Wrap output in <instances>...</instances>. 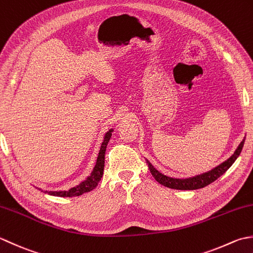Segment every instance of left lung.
I'll return each mask as SVG.
<instances>
[{"label":"left lung","mask_w":253,"mask_h":253,"mask_svg":"<svg viewBox=\"0 0 253 253\" xmlns=\"http://www.w3.org/2000/svg\"><path fill=\"white\" fill-rule=\"evenodd\" d=\"M245 140L246 137L242 140V142L239 144V146L237 147L235 153L227 159V161L221 163L217 167H215L214 169L211 170V171L204 172L202 174H199V176H195L192 178H188V179L170 178L159 172L157 169L153 167V165L148 161H146V163L148 164L149 171H151V173L153 174V177L155 178L157 182L163 184L164 187H167L170 189H176V190H197V189L204 188L206 185L214 182L216 179H218L220 176H223V174L227 171L231 165L235 163L236 159L240 155L242 147H244Z\"/></svg>","instance_id":"8db88e82"}]
</instances>
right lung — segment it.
<instances>
[{
	"label": "right lung",
	"mask_w": 253,
	"mask_h": 253,
	"mask_svg": "<svg viewBox=\"0 0 253 253\" xmlns=\"http://www.w3.org/2000/svg\"><path fill=\"white\" fill-rule=\"evenodd\" d=\"M113 130H109L105 135L104 142H102L100 146L99 154H98L97 162L94 169L90 173V176L86 178L83 182H81L79 185H76L74 188H71L68 191H44V193H49L50 195H55V197H62V198H72V197H79L85 192H89L92 189H95L98 182L100 181L102 178V173H104V167H105V154H106V148L108 145V142H109L111 137V132Z\"/></svg>",
	"instance_id": "obj_1"
}]
</instances>
